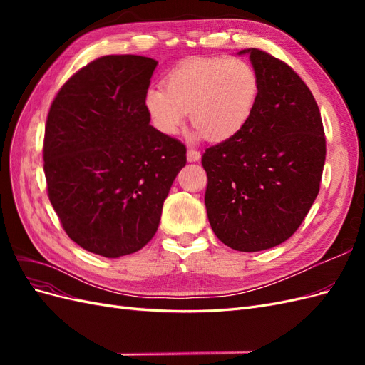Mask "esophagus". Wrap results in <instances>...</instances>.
<instances>
[{
  "label": "esophagus",
  "mask_w": 365,
  "mask_h": 365,
  "mask_svg": "<svg viewBox=\"0 0 365 365\" xmlns=\"http://www.w3.org/2000/svg\"><path fill=\"white\" fill-rule=\"evenodd\" d=\"M201 158V152L196 150V149H189L187 150V160H189L190 163H195V161H200Z\"/></svg>",
  "instance_id": "1"
}]
</instances>
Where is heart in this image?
<instances>
[{
    "mask_svg": "<svg viewBox=\"0 0 365 365\" xmlns=\"http://www.w3.org/2000/svg\"><path fill=\"white\" fill-rule=\"evenodd\" d=\"M259 77L244 59L195 58L181 62L163 88H149L145 106L161 134L175 135L187 113L197 134L208 141H225L245 128L256 108Z\"/></svg>",
    "mask_w": 365,
    "mask_h": 365,
    "instance_id": "heart-1",
    "label": "heart"
}]
</instances>
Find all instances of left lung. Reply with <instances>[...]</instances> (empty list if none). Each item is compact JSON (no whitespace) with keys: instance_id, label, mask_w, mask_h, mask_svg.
I'll use <instances>...</instances> for the list:
<instances>
[{"instance_id":"obj_1","label":"left lung","mask_w":365,"mask_h":365,"mask_svg":"<svg viewBox=\"0 0 365 365\" xmlns=\"http://www.w3.org/2000/svg\"><path fill=\"white\" fill-rule=\"evenodd\" d=\"M248 53L259 77L256 108L239 134L205 149V208L227 247L254 252L289 239L319 192L326 160L322 114L288 63Z\"/></svg>"}]
</instances>
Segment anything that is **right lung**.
Wrapping results in <instances>:
<instances>
[{
  "instance_id": "obj_1",
  "label": "right lung",
  "mask_w": 365,
  "mask_h": 365,
  "mask_svg": "<svg viewBox=\"0 0 365 365\" xmlns=\"http://www.w3.org/2000/svg\"><path fill=\"white\" fill-rule=\"evenodd\" d=\"M157 61L102 56L74 73L50 106L43 137L48 200L83 250L115 259L157 233L185 146L149 125Z\"/></svg>"
}]
</instances>
